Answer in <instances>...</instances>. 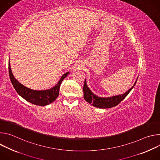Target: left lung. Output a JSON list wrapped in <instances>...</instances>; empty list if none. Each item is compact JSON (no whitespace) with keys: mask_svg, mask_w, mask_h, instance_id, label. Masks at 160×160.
I'll list each match as a JSON object with an SVG mask.
<instances>
[{"mask_svg":"<svg viewBox=\"0 0 160 160\" xmlns=\"http://www.w3.org/2000/svg\"><path fill=\"white\" fill-rule=\"evenodd\" d=\"M137 80H138V79L136 80L133 85L128 91H127L125 93L123 94L112 96L110 98H101L94 94V93L89 89V88L87 85L86 80H85L83 88V98L89 104H91L93 106H95L96 108H102V109L112 108L114 106H117L121 101H122L126 98V96L129 94L131 90L135 86Z\"/></svg>","mask_w":160,"mask_h":160,"instance_id":"1","label":"left lung"}]
</instances>
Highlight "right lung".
<instances>
[{"label":"right lung","mask_w":160,"mask_h":160,"mask_svg":"<svg viewBox=\"0 0 160 160\" xmlns=\"http://www.w3.org/2000/svg\"><path fill=\"white\" fill-rule=\"evenodd\" d=\"M9 73L11 83L17 93L29 102L38 105L46 106L54 102L59 94L60 85L64 78H65L69 72L64 73L58 82V83L52 88L45 90H35L27 88L20 83L12 75L10 63L9 62Z\"/></svg>","instance_id":"obj_1"}]
</instances>
